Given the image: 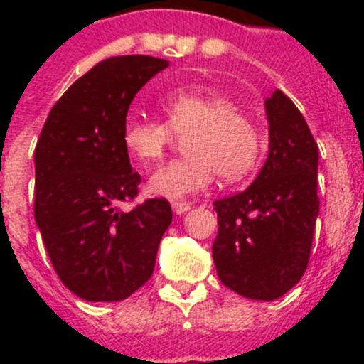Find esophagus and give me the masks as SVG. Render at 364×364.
Listing matches in <instances>:
<instances>
[{"instance_id": "1", "label": "esophagus", "mask_w": 364, "mask_h": 364, "mask_svg": "<svg viewBox=\"0 0 364 364\" xmlns=\"http://www.w3.org/2000/svg\"><path fill=\"white\" fill-rule=\"evenodd\" d=\"M171 208L176 215H184L186 211L191 210V204H189V202H182V200H173Z\"/></svg>"}]
</instances>
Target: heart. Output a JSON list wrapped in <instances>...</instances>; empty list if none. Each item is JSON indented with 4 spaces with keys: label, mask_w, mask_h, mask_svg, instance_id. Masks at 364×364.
Returning a JSON list of instances; mask_svg holds the SVG:
<instances>
[{
    "label": "heart",
    "mask_w": 364,
    "mask_h": 364,
    "mask_svg": "<svg viewBox=\"0 0 364 364\" xmlns=\"http://www.w3.org/2000/svg\"><path fill=\"white\" fill-rule=\"evenodd\" d=\"M166 122L127 117L122 127L125 151L142 166L159 162L173 140L186 136L184 159L160 166L147 189L156 197L182 200L220 176L235 182L252 171L259 156L255 125L226 96L210 87L176 89L160 102Z\"/></svg>",
    "instance_id": "obj_1"
}]
</instances>
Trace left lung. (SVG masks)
<instances>
[{
	"label": "left lung",
	"mask_w": 364,
	"mask_h": 364,
	"mask_svg": "<svg viewBox=\"0 0 364 364\" xmlns=\"http://www.w3.org/2000/svg\"><path fill=\"white\" fill-rule=\"evenodd\" d=\"M269 151L252 186L215 202L213 260L222 284L255 301L291 290L310 259L319 215V147L282 91L264 100Z\"/></svg>",
	"instance_id": "1"
}]
</instances>
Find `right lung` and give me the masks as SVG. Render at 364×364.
<instances>
[{
	"mask_svg": "<svg viewBox=\"0 0 364 364\" xmlns=\"http://www.w3.org/2000/svg\"><path fill=\"white\" fill-rule=\"evenodd\" d=\"M167 65L142 54L96 63L54 104L36 144L34 218L58 277L85 301H122L146 284L173 220L166 198L118 210L140 184L122 142L125 117Z\"/></svg>",
	"mask_w": 364,
	"mask_h": 364,
	"instance_id": "add662e5",
	"label": "right lung"
}]
</instances>
